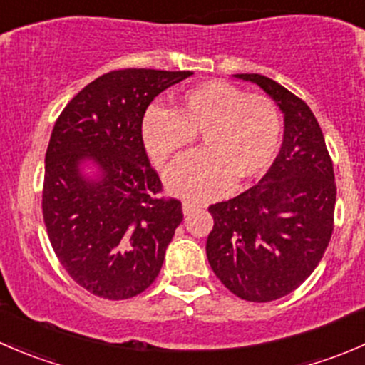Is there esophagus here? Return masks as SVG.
Returning a JSON list of instances; mask_svg holds the SVG:
<instances>
[{
	"label": "esophagus",
	"mask_w": 365,
	"mask_h": 365,
	"mask_svg": "<svg viewBox=\"0 0 365 365\" xmlns=\"http://www.w3.org/2000/svg\"><path fill=\"white\" fill-rule=\"evenodd\" d=\"M182 208H183V213H185V215H190V213H192L194 210L201 208V205H197V203H192V201H183Z\"/></svg>",
	"instance_id": "34e87169"
}]
</instances>
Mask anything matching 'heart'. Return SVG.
<instances>
[{
	"mask_svg": "<svg viewBox=\"0 0 365 365\" xmlns=\"http://www.w3.org/2000/svg\"><path fill=\"white\" fill-rule=\"evenodd\" d=\"M281 132V114L270 97L210 81L185 91L175 113H146L141 141L153 164L165 168L201 135L205 152L180 160L165 183L180 196L213 200L227 192L235 178L263 175L277 153Z\"/></svg>",
	"mask_w": 365,
	"mask_h": 365,
	"instance_id": "b5f03b06",
	"label": "heart"
}]
</instances>
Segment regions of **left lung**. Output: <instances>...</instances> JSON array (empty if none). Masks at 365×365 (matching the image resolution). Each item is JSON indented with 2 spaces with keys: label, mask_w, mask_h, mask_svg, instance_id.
<instances>
[{
  "label": "left lung",
  "mask_w": 365,
  "mask_h": 365,
  "mask_svg": "<svg viewBox=\"0 0 365 365\" xmlns=\"http://www.w3.org/2000/svg\"><path fill=\"white\" fill-rule=\"evenodd\" d=\"M263 88L284 113L279 155L259 183L208 208L206 256L237 297L272 302L314 272L334 231L336 176L318 120L302 98L259 73H237Z\"/></svg>",
  "instance_id": "left-lung-1"
}]
</instances>
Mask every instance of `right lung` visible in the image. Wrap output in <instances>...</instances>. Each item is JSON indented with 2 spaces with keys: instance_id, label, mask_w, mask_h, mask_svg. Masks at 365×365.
<instances>
[{
  "instance_id": "obj_1",
  "label": "right lung",
  "mask_w": 365,
  "mask_h": 365,
  "mask_svg": "<svg viewBox=\"0 0 365 365\" xmlns=\"http://www.w3.org/2000/svg\"><path fill=\"white\" fill-rule=\"evenodd\" d=\"M192 76L113 70L84 86L54 123L46 152L42 212L51 245L70 277L93 295L125 300L159 275L182 203L162 197L141 123L153 98ZM101 171L88 179L83 161Z\"/></svg>"
}]
</instances>
